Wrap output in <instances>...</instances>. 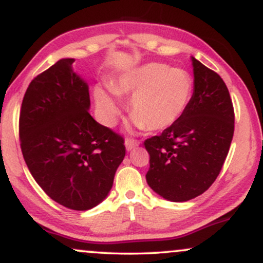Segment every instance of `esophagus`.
<instances>
[{"mask_svg": "<svg viewBox=\"0 0 263 263\" xmlns=\"http://www.w3.org/2000/svg\"><path fill=\"white\" fill-rule=\"evenodd\" d=\"M125 146H126V149L131 151V149H134L135 147L138 146V142L136 141V140H134V138L127 137V138H126V140H125Z\"/></svg>", "mask_w": 263, "mask_h": 263, "instance_id": "obj_1", "label": "esophagus"}]
</instances>
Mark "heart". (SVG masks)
<instances>
[{"instance_id": "obj_1", "label": "heart", "mask_w": 263, "mask_h": 263, "mask_svg": "<svg viewBox=\"0 0 263 263\" xmlns=\"http://www.w3.org/2000/svg\"><path fill=\"white\" fill-rule=\"evenodd\" d=\"M117 95H132L129 114L137 126L159 131L173 125L188 106L193 81L183 69L148 63L123 75L112 86ZM96 104L108 125H114L120 106L102 89L96 90Z\"/></svg>"}]
</instances>
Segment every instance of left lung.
<instances>
[{
  "mask_svg": "<svg viewBox=\"0 0 263 263\" xmlns=\"http://www.w3.org/2000/svg\"><path fill=\"white\" fill-rule=\"evenodd\" d=\"M194 92L182 116L144 141L148 185L171 201L203 194L218 178L234 136L235 112L224 80L193 58Z\"/></svg>",
  "mask_w": 263,
  "mask_h": 263,
  "instance_id": "8db88e82",
  "label": "left lung"
}]
</instances>
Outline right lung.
<instances>
[{
    "label": "right lung",
    "mask_w": 263,
    "mask_h": 263,
    "mask_svg": "<svg viewBox=\"0 0 263 263\" xmlns=\"http://www.w3.org/2000/svg\"><path fill=\"white\" fill-rule=\"evenodd\" d=\"M60 59L27 87L20 142L27 167L45 194L71 210L101 203L126 155L125 140L89 114V86Z\"/></svg>",
    "instance_id": "obj_1"
}]
</instances>
